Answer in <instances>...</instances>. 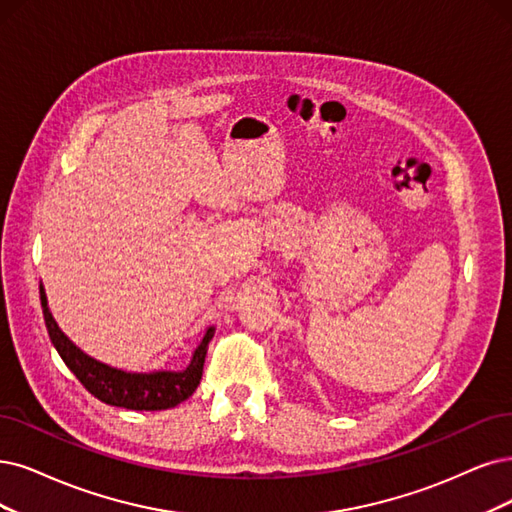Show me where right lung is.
<instances>
[{"instance_id":"obj_1","label":"right lung","mask_w":512,"mask_h":512,"mask_svg":"<svg viewBox=\"0 0 512 512\" xmlns=\"http://www.w3.org/2000/svg\"><path fill=\"white\" fill-rule=\"evenodd\" d=\"M40 299L46 329L50 335V342L63 358V363L69 367V371L78 377L82 386L97 396L99 401L135 409V411H162L177 407L185 399L192 396L202 380V367L208 350V342L215 335V327H206L204 337L196 346L192 358L185 369L170 371V369H158L149 373H137V371H124L118 367L105 365L97 358L88 356L84 350L75 346L71 339L56 325V320L48 308V297L44 291V285H40Z\"/></svg>"}]
</instances>
